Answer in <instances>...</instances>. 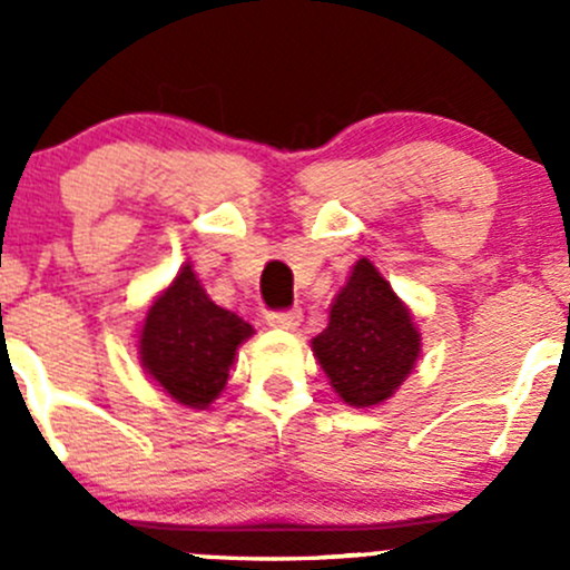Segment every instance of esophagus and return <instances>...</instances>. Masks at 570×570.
I'll list each match as a JSON object with an SVG mask.
<instances>
[{"label":"esophagus","mask_w":570,"mask_h":570,"mask_svg":"<svg viewBox=\"0 0 570 570\" xmlns=\"http://www.w3.org/2000/svg\"><path fill=\"white\" fill-rule=\"evenodd\" d=\"M303 312L301 308H286V312H269L267 314V325L278 327V331H295L301 325Z\"/></svg>","instance_id":"1"}]
</instances>
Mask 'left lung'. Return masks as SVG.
I'll use <instances>...</instances> for the list:
<instances>
[{
  "label": "left lung",
  "instance_id": "obj_1",
  "mask_svg": "<svg viewBox=\"0 0 570 570\" xmlns=\"http://www.w3.org/2000/svg\"><path fill=\"white\" fill-rule=\"evenodd\" d=\"M312 350L333 392L353 407L381 405L413 372L422 336L405 303L370 258H358L331 303Z\"/></svg>",
  "mask_w": 570,
  "mask_h": 570
}]
</instances>
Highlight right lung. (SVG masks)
Segmentation results:
<instances>
[{
  "label": "right lung",
  "mask_w": 570,
  "mask_h": 570,
  "mask_svg": "<svg viewBox=\"0 0 570 570\" xmlns=\"http://www.w3.org/2000/svg\"><path fill=\"white\" fill-rule=\"evenodd\" d=\"M250 333L243 317L212 303L193 264H184L142 320L140 364L176 402L204 411L226 389L237 347Z\"/></svg>",
  "instance_id": "right-lung-1"
}]
</instances>
